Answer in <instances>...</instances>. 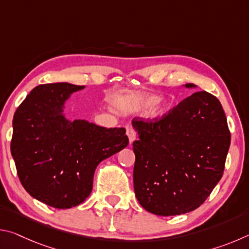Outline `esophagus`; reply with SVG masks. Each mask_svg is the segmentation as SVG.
I'll return each mask as SVG.
<instances>
[{
  "label": "esophagus",
  "mask_w": 249,
  "mask_h": 249,
  "mask_svg": "<svg viewBox=\"0 0 249 249\" xmlns=\"http://www.w3.org/2000/svg\"><path fill=\"white\" fill-rule=\"evenodd\" d=\"M126 135L128 136V140H129L130 144H132V142L135 140H136V133H135V130H134L132 126H129V125L126 126Z\"/></svg>",
  "instance_id": "obj_1"
}]
</instances>
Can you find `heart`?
I'll return each instance as SVG.
<instances>
[{"label":"heart","mask_w":249,"mask_h":249,"mask_svg":"<svg viewBox=\"0 0 249 249\" xmlns=\"http://www.w3.org/2000/svg\"><path fill=\"white\" fill-rule=\"evenodd\" d=\"M129 108L132 111H142L148 108L147 115L150 119H158L166 114L169 109V102L161 96L154 94H137L130 101Z\"/></svg>","instance_id":"1"}]
</instances>
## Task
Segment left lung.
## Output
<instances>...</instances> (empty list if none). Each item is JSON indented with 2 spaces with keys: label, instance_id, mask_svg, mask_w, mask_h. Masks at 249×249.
Listing matches in <instances>:
<instances>
[{
  "label": "left lung",
  "instance_id": "obj_1",
  "mask_svg": "<svg viewBox=\"0 0 249 249\" xmlns=\"http://www.w3.org/2000/svg\"><path fill=\"white\" fill-rule=\"evenodd\" d=\"M132 124L138 134L133 177L140 204L162 216L199 208L221 180L231 145L220 101L199 91L162 117H135Z\"/></svg>",
  "mask_w": 249,
  "mask_h": 249
}]
</instances>
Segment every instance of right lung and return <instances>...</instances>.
Wrapping results in <instances>:
<instances>
[{
	"instance_id": "right-lung-1",
	"label": "right lung",
	"mask_w": 249,
	"mask_h": 249,
	"mask_svg": "<svg viewBox=\"0 0 249 249\" xmlns=\"http://www.w3.org/2000/svg\"><path fill=\"white\" fill-rule=\"evenodd\" d=\"M84 89L67 82L34 88L13 117L11 153L20 183L36 200L70 209L90 196L102 160L128 145L125 128L69 121L66 101Z\"/></svg>"
}]
</instances>
